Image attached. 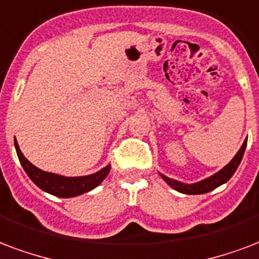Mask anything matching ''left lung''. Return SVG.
Here are the masks:
<instances>
[{"instance_id": "left-lung-1", "label": "left lung", "mask_w": 259, "mask_h": 259, "mask_svg": "<svg viewBox=\"0 0 259 259\" xmlns=\"http://www.w3.org/2000/svg\"><path fill=\"white\" fill-rule=\"evenodd\" d=\"M246 145H247V139L244 140V143L240 147V149L237 151V154L233 156L231 162L225 166L224 168H221L218 173L212 174L211 177L204 178L202 181H199V183L195 184H184L180 183V181H176L173 178H168L163 174H160L162 178H163L164 181L171 187L173 189L178 191V192L181 193H187V195H200V193H207L212 189H215L217 187L222 185V184H225L229 180V178L235 174L236 171V168L239 167V164L242 162L243 155H244V151H246Z\"/></svg>"}]
</instances>
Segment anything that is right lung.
<instances>
[{
	"mask_svg": "<svg viewBox=\"0 0 259 259\" xmlns=\"http://www.w3.org/2000/svg\"><path fill=\"white\" fill-rule=\"evenodd\" d=\"M15 148H16L17 156H19V160H20L24 171L31 178L32 183L42 191L59 196V198H74L82 193L89 192L92 189H95L97 185H100L103 180L107 177V174L110 173V164L101 168L97 173L82 176V177H64L60 174L48 173L41 168L35 167L31 162H28L27 158H24V155L19 148L16 139H15Z\"/></svg>",
	"mask_w": 259,
	"mask_h": 259,
	"instance_id": "right-lung-1",
	"label": "right lung"
}]
</instances>
